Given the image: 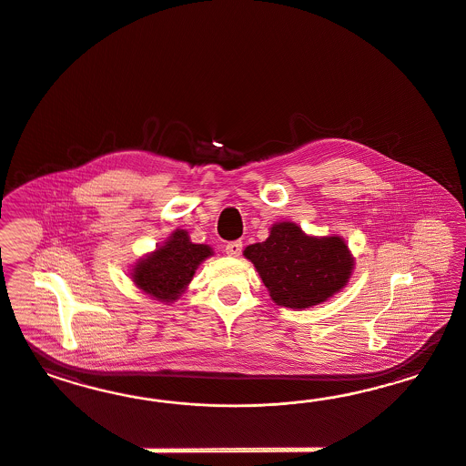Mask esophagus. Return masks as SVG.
Returning a JSON list of instances; mask_svg holds the SVG:
<instances>
[{
	"instance_id": "1",
	"label": "esophagus",
	"mask_w": 466,
	"mask_h": 466,
	"mask_svg": "<svg viewBox=\"0 0 466 466\" xmlns=\"http://www.w3.org/2000/svg\"><path fill=\"white\" fill-rule=\"evenodd\" d=\"M226 253L232 258H239L242 253V242L240 240H234V242H228L226 246Z\"/></svg>"
}]
</instances>
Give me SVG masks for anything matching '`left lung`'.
<instances>
[{
    "label": "left lung",
    "mask_w": 466,
    "mask_h": 466,
    "mask_svg": "<svg viewBox=\"0 0 466 466\" xmlns=\"http://www.w3.org/2000/svg\"><path fill=\"white\" fill-rule=\"evenodd\" d=\"M269 297L283 308L306 309L339 292L352 275L353 258L339 236L312 238L292 222L269 228L268 239L244 249Z\"/></svg>",
    "instance_id": "left-lung-1"
}]
</instances>
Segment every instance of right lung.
Segmentation results:
<instances>
[{
  "label": "right lung",
  "mask_w": 466,
  "mask_h": 466,
  "mask_svg": "<svg viewBox=\"0 0 466 466\" xmlns=\"http://www.w3.org/2000/svg\"><path fill=\"white\" fill-rule=\"evenodd\" d=\"M212 254L210 246L191 242L187 232L177 228L164 246L141 258L131 279L145 294L162 302H172L183 294L199 263Z\"/></svg>",
  "instance_id": "1"
}]
</instances>
